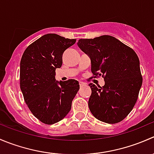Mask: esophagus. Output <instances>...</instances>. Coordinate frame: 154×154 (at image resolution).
<instances>
[{"label":"esophagus","mask_w":154,"mask_h":154,"mask_svg":"<svg viewBox=\"0 0 154 154\" xmlns=\"http://www.w3.org/2000/svg\"><path fill=\"white\" fill-rule=\"evenodd\" d=\"M79 84H80V87H83L86 86V83H84V82H79Z\"/></svg>","instance_id":"obj_1"}]
</instances>
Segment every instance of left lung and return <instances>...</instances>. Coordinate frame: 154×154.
Returning a JSON list of instances; mask_svg holds the SVG:
<instances>
[{"label": "left lung", "mask_w": 154, "mask_h": 154, "mask_svg": "<svg viewBox=\"0 0 154 154\" xmlns=\"http://www.w3.org/2000/svg\"><path fill=\"white\" fill-rule=\"evenodd\" d=\"M79 48L91 59V70L96 78L102 76L105 85L90 83L88 107L93 116L108 124H116L132 111L142 84L139 60L129 46L111 35L80 39Z\"/></svg>", "instance_id": "8db88e82"}]
</instances>
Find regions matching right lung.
I'll list each match as a JSON object with an SVG mask.
<instances>
[{"instance_id":"right-lung-1","label":"right lung","mask_w":154,"mask_h":154,"mask_svg":"<svg viewBox=\"0 0 154 154\" xmlns=\"http://www.w3.org/2000/svg\"><path fill=\"white\" fill-rule=\"evenodd\" d=\"M76 39L45 34L26 48L20 63V87L25 103L35 118L46 125L64 119L80 88L75 80L55 81L63 54ZM59 84L58 85V83Z\"/></svg>"}]
</instances>
